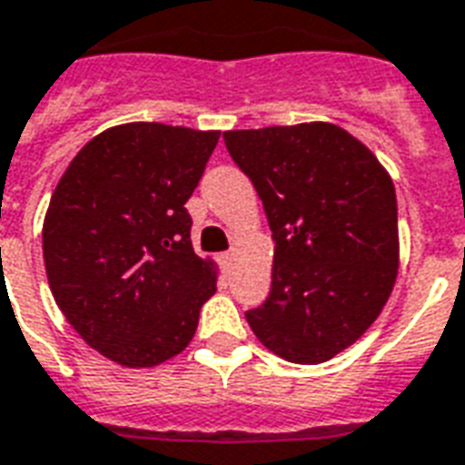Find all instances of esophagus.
<instances>
[{"instance_id":"1","label":"esophagus","mask_w":465,"mask_h":465,"mask_svg":"<svg viewBox=\"0 0 465 465\" xmlns=\"http://www.w3.org/2000/svg\"><path fill=\"white\" fill-rule=\"evenodd\" d=\"M219 261H222L223 268H229V266H232V261H233V253H232V251H226V253H222V256H219Z\"/></svg>"}]
</instances>
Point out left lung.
I'll use <instances>...</instances> for the list:
<instances>
[{"instance_id":"8db88e82","label":"left lung","mask_w":465,"mask_h":465,"mask_svg":"<svg viewBox=\"0 0 465 465\" xmlns=\"http://www.w3.org/2000/svg\"><path fill=\"white\" fill-rule=\"evenodd\" d=\"M273 233L271 293L246 311L288 362L318 364L372 325L399 268L397 194L367 147L330 123L223 133Z\"/></svg>"}]
</instances>
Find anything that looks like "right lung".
Listing matches in <instances>:
<instances>
[{"mask_svg":"<svg viewBox=\"0 0 465 465\" xmlns=\"http://www.w3.org/2000/svg\"><path fill=\"white\" fill-rule=\"evenodd\" d=\"M219 133L163 123L110 127L75 154L44 219V263L81 338L123 367H154L194 338L216 291L184 209Z\"/></svg>","mask_w":465,"mask_h":465,"instance_id":"add662e5","label":"right lung"}]
</instances>
